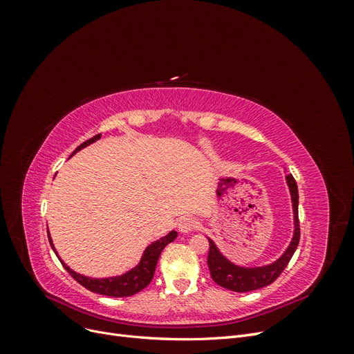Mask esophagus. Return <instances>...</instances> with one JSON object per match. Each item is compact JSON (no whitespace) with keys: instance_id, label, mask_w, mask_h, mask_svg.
Wrapping results in <instances>:
<instances>
[{"instance_id":"esophagus-1","label":"esophagus","mask_w":354,"mask_h":354,"mask_svg":"<svg viewBox=\"0 0 354 354\" xmlns=\"http://www.w3.org/2000/svg\"><path fill=\"white\" fill-rule=\"evenodd\" d=\"M198 227H199V223L194 217H185V218H181L178 223V230L181 233H190V232L196 230Z\"/></svg>"}]
</instances>
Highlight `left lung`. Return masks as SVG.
Wrapping results in <instances>:
<instances>
[{"label":"left lung","instance_id":"1","mask_svg":"<svg viewBox=\"0 0 354 354\" xmlns=\"http://www.w3.org/2000/svg\"><path fill=\"white\" fill-rule=\"evenodd\" d=\"M286 183L291 192L292 209H294V236L286 251L273 261L272 264L261 266V267H242L233 264L224 257L211 239L209 241V252H208V267L212 281L217 285L230 289L234 292H248L255 291V289L264 288L273 283L281 273L285 270L289 260L297 250L299 242V221H298V187L294 177L289 174L286 176Z\"/></svg>","mask_w":354,"mask_h":354}]
</instances>
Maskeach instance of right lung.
Masks as SVG:
<instances>
[{
    "instance_id": "obj_1",
    "label": "right lung",
    "mask_w": 354,
    "mask_h": 354,
    "mask_svg": "<svg viewBox=\"0 0 354 354\" xmlns=\"http://www.w3.org/2000/svg\"><path fill=\"white\" fill-rule=\"evenodd\" d=\"M100 136L102 134L94 136L93 138H90V140L80 145L77 149H75L72 155H75L78 151H81V149H84L85 146H88V145L94 143L95 140H99ZM47 234H48V241H50L51 248L57 255V251L55 248V245H53V241H51L48 230H47ZM176 238H177V232L176 230L169 232L167 236L160 238L159 241H155L147 246V248L143 252V255H142L140 263H138L134 267V269H131L130 272H127L121 276L104 277V279H94V277H87V276L73 272L71 267H68L65 263H63V260L60 259L59 255L57 257H59L60 263L63 264V267H65V269L68 270V273L73 277V279L77 281L78 283H81L84 288H87L88 291L95 292V294H102V295H108V297H130V295L140 292L142 289H145L149 283H151V281L153 279L156 263H158L160 252H162L165 246L169 242H173Z\"/></svg>"
}]
</instances>
